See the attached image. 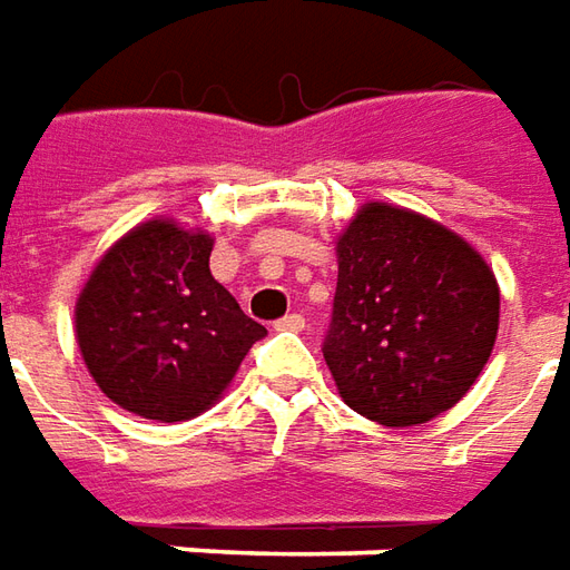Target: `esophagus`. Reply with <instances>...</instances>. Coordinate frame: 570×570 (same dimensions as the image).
<instances>
[{
	"mask_svg": "<svg viewBox=\"0 0 570 570\" xmlns=\"http://www.w3.org/2000/svg\"><path fill=\"white\" fill-rule=\"evenodd\" d=\"M304 316H301V313H288V316L285 318H278L276 322V328L278 331H304Z\"/></svg>",
	"mask_w": 570,
	"mask_h": 570,
	"instance_id": "34e87169",
	"label": "esophagus"
}]
</instances>
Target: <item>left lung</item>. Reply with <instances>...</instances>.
Segmentation results:
<instances>
[{
    "instance_id": "8db88e82",
    "label": "left lung",
    "mask_w": 570,
    "mask_h": 570,
    "mask_svg": "<svg viewBox=\"0 0 570 570\" xmlns=\"http://www.w3.org/2000/svg\"><path fill=\"white\" fill-rule=\"evenodd\" d=\"M498 278L442 224L368 202L337 236L325 362L337 393L383 426H417L470 393L494 350Z\"/></svg>"
}]
</instances>
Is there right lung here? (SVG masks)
<instances>
[{
	"mask_svg": "<svg viewBox=\"0 0 570 570\" xmlns=\"http://www.w3.org/2000/svg\"><path fill=\"white\" fill-rule=\"evenodd\" d=\"M214 239L171 217L104 254L76 301V341L107 399L147 421L212 407L266 328L212 276Z\"/></svg>",
	"mask_w": 570,
	"mask_h": 570,
	"instance_id": "1",
	"label": "right lung"
}]
</instances>
